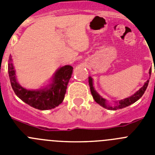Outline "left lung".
I'll list each match as a JSON object with an SVG mask.
<instances>
[{
    "instance_id": "left-lung-1",
    "label": "left lung",
    "mask_w": 155,
    "mask_h": 155,
    "mask_svg": "<svg viewBox=\"0 0 155 155\" xmlns=\"http://www.w3.org/2000/svg\"><path fill=\"white\" fill-rule=\"evenodd\" d=\"M149 74H151V68L149 71ZM88 83H89V86H90V89H91V94H92L93 98L94 99V101L97 102L98 104H99L100 105H102V107L105 108V109H110V110H116V109H123V108H125L127 106H129V105H130L131 104L134 103L135 102H137L138 99L141 98L142 95L143 94L144 91H146L147 89V85H148L149 83V80H147V81L145 82L144 85L140 88V90H138L136 93L134 94H133L132 96L129 97V98H125L124 100H120V102H117L116 105L115 106H110V105H108L106 104V102H105V99L102 98V97L100 96L99 94L96 92V91H94V87H93V82H92V78H91V77L88 78Z\"/></svg>"
}]
</instances>
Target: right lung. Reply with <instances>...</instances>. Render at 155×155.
Instances as JSON below:
<instances>
[{
  "instance_id": "add662e5",
  "label": "right lung",
  "mask_w": 155,
  "mask_h": 155,
  "mask_svg": "<svg viewBox=\"0 0 155 155\" xmlns=\"http://www.w3.org/2000/svg\"><path fill=\"white\" fill-rule=\"evenodd\" d=\"M12 56L8 60V74L12 89L23 102L39 110H47L58 106L64 101L67 86L71 78L73 68L70 65L61 68L53 77V83L49 87L31 91L19 85L15 78V71L12 62Z\"/></svg>"
}]
</instances>
